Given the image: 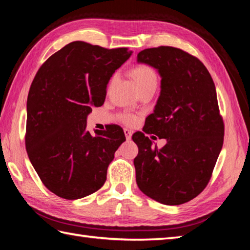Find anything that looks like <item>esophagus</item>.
Segmentation results:
<instances>
[{
	"instance_id": "34e87169",
	"label": "esophagus",
	"mask_w": 250,
	"mask_h": 250,
	"mask_svg": "<svg viewBox=\"0 0 250 250\" xmlns=\"http://www.w3.org/2000/svg\"><path fill=\"white\" fill-rule=\"evenodd\" d=\"M125 139L126 140H131V136H132V132L129 129H125Z\"/></svg>"
}]
</instances>
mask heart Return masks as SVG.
<instances>
[{"mask_svg": "<svg viewBox=\"0 0 250 250\" xmlns=\"http://www.w3.org/2000/svg\"><path fill=\"white\" fill-rule=\"evenodd\" d=\"M129 75L133 81L137 91L142 92L144 90H156L158 86V75L156 71L150 65L139 64L133 66L129 72ZM120 119L126 125H133L136 124V116L131 114H121Z\"/></svg>", "mask_w": 250, "mask_h": 250, "instance_id": "heart-1", "label": "heart"}]
</instances>
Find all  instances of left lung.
Listing matches in <instances>:
<instances>
[{"label": "left lung", "mask_w": 250, "mask_h": 250, "mask_svg": "<svg viewBox=\"0 0 250 250\" xmlns=\"http://www.w3.org/2000/svg\"><path fill=\"white\" fill-rule=\"evenodd\" d=\"M137 62L157 68L162 77L160 97L143 131L167 139V144L158 149L144 133L133 134L136 184L159 203L184 204L205 189L224 144L215 83L198 58L175 47L142 50Z\"/></svg>", "instance_id": "obj_1"}]
</instances>
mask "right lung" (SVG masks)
<instances>
[{
  "label": "right lung",
  "instance_id": "right-lung-1",
  "mask_svg": "<svg viewBox=\"0 0 250 250\" xmlns=\"http://www.w3.org/2000/svg\"><path fill=\"white\" fill-rule=\"evenodd\" d=\"M131 54L126 47L72 42L42 64L31 83L26 152L42 183L62 199H81L102 187L125 141L119 125L91 134L86 122L91 106L103 105L111 75Z\"/></svg>",
  "mask_w": 250,
  "mask_h": 250
}]
</instances>
